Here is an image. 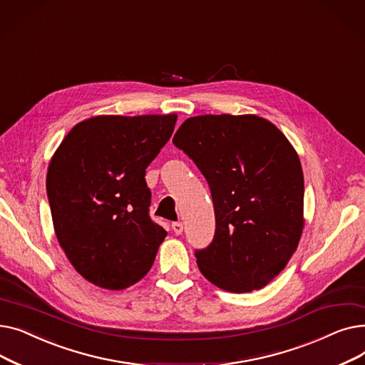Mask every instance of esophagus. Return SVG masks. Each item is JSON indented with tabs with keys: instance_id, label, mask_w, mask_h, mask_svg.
Returning a JSON list of instances; mask_svg holds the SVG:
<instances>
[{
	"instance_id": "1",
	"label": "esophagus",
	"mask_w": 365,
	"mask_h": 365,
	"mask_svg": "<svg viewBox=\"0 0 365 365\" xmlns=\"http://www.w3.org/2000/svg\"><path fill=\"white\" fill-rule=\"evenodd\" d=\"M171 229L175 231L176 235H180L183 232V225L180 222H173L171 223Z\"/></svg>"
}]
</instances>
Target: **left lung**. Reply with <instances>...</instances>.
<instances>
[{
  "mask_svg": "<svg viewBox=\"0 0 365 365\" xmlns=\"http://www.w3.org/2000/svg\"><path fill=\"white\" fill-rule=\"evenodd\" d=\"M212 192L216 232L195 257L219 289H263L289 263L303 231V171L284 134L257 115H200L173 138Z\"/></svg>",
  "mask_w": 365,
  "mask_h": 365,
  "instance_id": "obj_1",
  "label": "left lung"
}]
</instances>
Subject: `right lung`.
Wrapping results in <instances>:
<instances>
[{
  "mask_svg": "<svg viewBox=\"0 0 365 365\" xmlns=\"http://www.w3.org/2000/svg\"><path fill=\"white\" fill-rule=\"evenodd\" d=\"M176 113L99 115L76 124L48 164L54 232L75 271L124 290L152 267L167 237L149 217L146 167L171 138Z\"/></svg>",
  "mask_w": 365,
  "mask_h": 365,
  "instance_id": "right-lung-1",
  "label": "right lung"
}]
</instances>
